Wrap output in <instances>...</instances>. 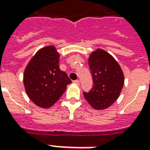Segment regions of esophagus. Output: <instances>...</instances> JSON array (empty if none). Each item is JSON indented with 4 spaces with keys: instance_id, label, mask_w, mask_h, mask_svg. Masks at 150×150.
Masks as SVG:
<instances>
[{
    "instance_id": "obj_1",
    "label": "esophagus",
    "mask_w": 150,
    "mask_h": 150,
    "mask_svg": "<svg viewBox=\"0 0 150 150\" xmlns=\"http://www.w3.org/2000/svg\"><path fill=\"white\" fill-rule=\"evenodd\" d=\"M73 83H74L75 84L79 85V80H78V79H76V80H74V81H73Z\"/></svg>"
}]
</instances>
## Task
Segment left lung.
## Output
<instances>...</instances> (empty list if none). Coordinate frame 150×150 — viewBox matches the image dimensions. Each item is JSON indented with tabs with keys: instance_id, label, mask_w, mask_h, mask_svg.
I'll return each mask as SVG.
<instances>
[{
	"instance_id": "left-lung-1",
	"label": "left lung",
	"mask_w": 150,
	"mask_h": 150,
	"mask_svg": "<svg viewBox=\"0 0 150 150\" xmlns=\"http://www.w3.org/2000/svg\"><path fill=\"white\" fill-rule=\"evenodd\" d=\"M88 63L93 85L91 91H83V96L95 109H105L120 94L125 81L122 70L112 56L100 49L91 53Z\"/></svg>"
}]
</instances>
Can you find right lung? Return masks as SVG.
<instances>
[{"label": "right lung", "mask_w": 150, "mask_h": 150, "mask_svg": "<svg viewBox=\"0 0 150 150\" xmlns=\"http://www.w3.org/2000/svg\"><path fill=\"white\" fill-rule=\"evenodd\" d=\"M59 54L54 46H46L32 58L25 70L24 86L28 96L41 108L55 104L71 83L59 69Z\"/></svg>", "instance_id": "obj_1"}]
</instances>
